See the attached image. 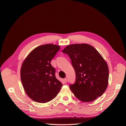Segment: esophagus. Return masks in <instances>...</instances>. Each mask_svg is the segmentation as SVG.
Returning <instances> with one entry per match:
<instances>
[{"mask_svg":"<svg viewBox=\"0 0 126 126\" xmlns=\"http://www.w3.org/2000/svg\"><path fill=\"white\" fill-rule=\"evenodd\" d=\"M64 81L65 83H66V82H67V79H64Z\"/></svg>","mask_w":126,"mask_h":126,"instance_id":"34e87169","label":"esophagus"}]
</instances>
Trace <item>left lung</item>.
Returning a JSON list of instances; mask_svg holds the SVG:
<instances>
[{
    "label": "left lung",
    "instance_id": "1",
    "mask_svg": "<svg viewBox=\"0 0 126 126\" xmlns=\"http://www.w3.org/2000/svg\"><path fill=\"white\" fill-rule=\"evenodd\" d=\"M71 60L76 80L69 85L81 101L92 102L103 94L108 84L107 64L94 47L87 44L68 45L62 51Z\"/></svg>",
    "mask_w": 126,
    "mask_h": 126
}]
</instances>
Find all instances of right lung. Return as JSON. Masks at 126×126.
<instances>
[{
    "label": "right lung",
    "mask_w": 126,
    "mask_h": 126,
    "mask_svg": "<svg viewBox=\"0 0 126 126\" xmlns=\"http://www.w3.org/2000/svg\"><path fill=\"white\" fill-rule=\"evenodd\" d=\"M60 47L45 44L35 48L24 61L20 70L24 89L30 98L46 103L57 95L62 84L55 76V69L51 61Z\"/></svg>",
    "instance_id": "add662e5"
}]
</instances>
